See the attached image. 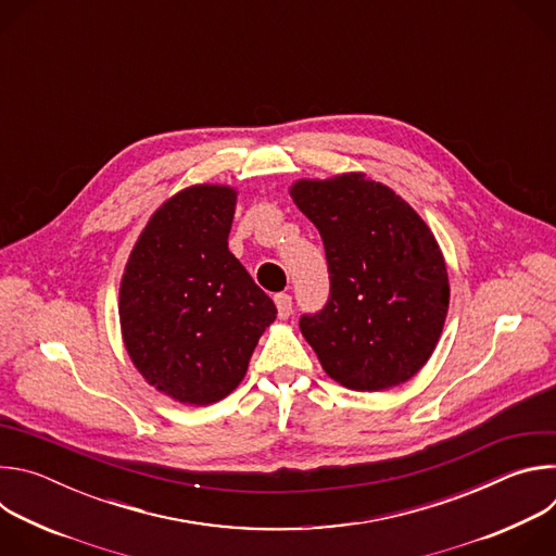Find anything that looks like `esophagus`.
Wrapping results in <instances>:
<instances>
[{
	"mask_svg": "<svg viewBox=\"0 0 556 556\" xmlns=\"http://www.w3.org/2000/svg\"><path fill=\"white\" fill-rule=\"evenodd\" d=\"M275 303H277V314L279 319H288V316L292 314V296L281 292V294H275Z\"/></svg>",
	"mask_w": 556,
	"mask_h": 556,
	"instance_id": "esophagus-1",
	"label": "esophagus"
}]
</instances>
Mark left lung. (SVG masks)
Wrapping results in <instances>:
<instances>
[{
	"instance_id": "1",
	"label": "left lung",
	"mask_w": 556,
	"mask_h": 556,
	"mask_svg": "<svg viewBox=\"0 0 556 556\" xmlns=\"http://www.w3.org/2000/svg\"><path fill=\"white\" fill-rule=\"evenodd\" d=\"M319 228L330 301L301 316L303 339L324 371L354 391H384L431 358L448 312V273L427 222L391 187L363 172L290 185Z\"/></svg>"
}]
</instances>
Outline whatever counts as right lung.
<instances>
[{"label": "right lung", "instance_id": "right-lung-1", "mask_svg": "<svg viewBox=\"0 0 556 556\" xmlns=\"http://www.w3.org/2000/svg\"><path fill=\"white\" fill-rule=\"evenodd\" d=\"M237 189L191 185L153 211L127 257L121 337L136 371L180 405H213L240 384L273 299L228 251Z\"/></svg>", "mask_w": 556, "mask_h": 556}]
</instances>
